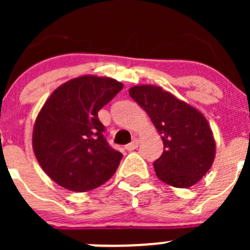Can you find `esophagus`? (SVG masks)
Returning <instances> with one entry per match:
<instances>
[{"label": "esophagus", "instance_id": "obj_1", "mask_svg": "<svg viewBox=\"0 0 250 250\" xmlns=\"http://www.w3.org/2000/svg\"><path fill=\"white\" fill-rule=\"evenodd\" d=\"M139 146V139H134L132 141L130 144H128V145H125V150L127 151H133L135 150V148Z\"/></svg>", "mask_w": 250, "mask_h": 250}]
</instances>
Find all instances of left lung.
<instances>
[{
	"label": "left lung",
	"instance_id": "8db88e82",
	"mask_svg": "<svg viewBox=\"0 0 250 250\" xmlns=\"http://www.w3.org/2000/svg\"><path fill=\"white\" fill-rule=\"evenodd\" d=\"M129 95L162 137L165 150L153 163L157 178L180 188L197 184L215 158V140L203 113L158 85H134Z\"/></svg>",
	"mask_w": 250,
	"mask_h": 250
}]
</instances>
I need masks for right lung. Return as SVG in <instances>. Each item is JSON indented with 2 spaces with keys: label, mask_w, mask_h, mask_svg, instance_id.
Returning <instances> with one entry per match:
<instances>
[{
  "label": "right lung",
  "mask_w": 250,
  "mask_h": 250,
  "mask_svg": "<svg viewBox=\"0 0 250 250\" xmlns=\"http://www.w3.org/2000/svg\"><path fill=\"white\" fill-rule=\"evenodd\" d=\"M122 88L113 78L84 75L65 82L46 100L35 121L32 148L58 185L85 192L115 174L122 153L107 144L98 111Z\"/></svg>",
  "instance_id": "right-lung-1"
}]
</instances>
